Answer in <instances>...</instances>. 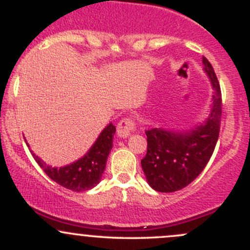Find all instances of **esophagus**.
<instances>
[{
    "mask_svg": "<svg viewBox=\"0 0 250 250\" xmlns=\"http://www.w3.org/2000/svg\"><path fill=\"white\" fill-rule=\"evenodd\" d=\"M135 131V122L130 119H123L121 122L117 125L116 133L117 136L121 139H127Z\"/></svg>",
    "mask_w": 250,
    "mask_h": 250,
    "instance_id": "obj_1",
    "label": "esophagus"
}]
</instances>
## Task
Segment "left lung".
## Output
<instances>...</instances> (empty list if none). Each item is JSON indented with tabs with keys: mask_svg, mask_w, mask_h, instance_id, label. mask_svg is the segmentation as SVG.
Masks as SVG:
<instances>
[{
	"mask_svg": "<svg viewBox=\"0 0 250 250\" xmlns=\"http://www.w3.org/2000/svg\"><path fill=\"white\" fill-rule=\"evenodd\" d=\"M202 63L214 90L207 119L186 130L153 128L146 131L147 154L141 166L148 185L156 191L173 193L190 185L207 166L216 146L222 114L221 89L206 57Z\"/></svg>",
	"mask_w": 250,
	"mask_h": 250,
	"instance_id": "left-lung-1",
	"label": "left lung"
}]
</instances>
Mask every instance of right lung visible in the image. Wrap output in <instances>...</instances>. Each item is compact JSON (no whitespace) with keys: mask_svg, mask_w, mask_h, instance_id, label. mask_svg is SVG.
I'll return each mask as SVG.
<instances>
[{"mask_svg":"<svg viewBox=\"0 0 250 250\" xmlns=\"http://www.w3.org/2000/svg\"><path fill=\"white\" fill-rule=\"evenodd\" d=\"M115 131V125L113 123H109L81 159L60 168L47 165L37 155L30 151L43 171L60 186L73 191L89 190L99 185L101 181L109 153L113 148V137ZM25 143L29 147L27 141Z\"/></svg>","mask_w":250,"mask_h":250,"instance_id":"add662e5","label":"right lung"}]
</instances>
